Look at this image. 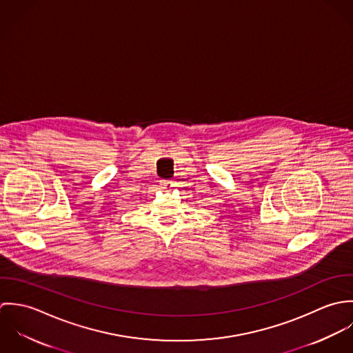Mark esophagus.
Here are the masks:
<instances>
[{"label": "esophagus", "mask_w": 353, "mask_h": 353, "mask_svg": "<svg viewBox=\"0 0 353 353\" xmlns=\"http://www.w3.org/2000/svg\"><path fill=\"white\" fill-rule=\"evenodd\" d=\"M160 188L163 190H171L174 188V182L172 181H161L160 182Z\"/></svg>", "instance_id": "1"}]
</instances>
